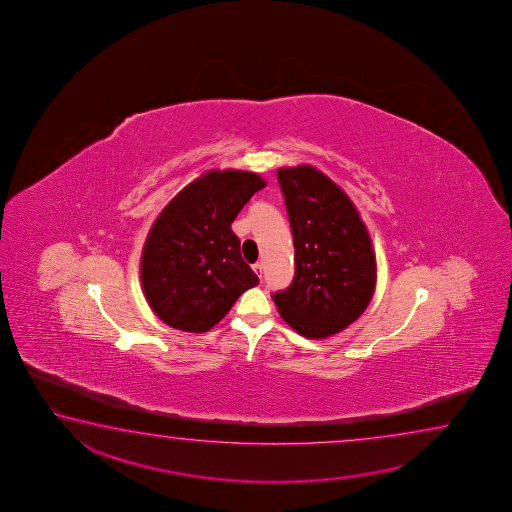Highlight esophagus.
I'll return each mask as SVG.
<instances>
[{
	"mask_svg": "<svg viewBox=\"0 0 512 512\" xmlns=\"http://www.w3.org/2000/svg\"><path fill=\"white\" fill-rule=\"evenodd\" d=\"M252 269H254V272H256V276H258V278H263V269H265V267H263V263H256Z\"/></svg>",
	"mask_w": 512,
	"mask_h": 512,
	"instance_id": "34e87169",
	"label": "esophagus"
}]
</instances>
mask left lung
Wrapping results in <instances>:
<instances>
[{"instance_id": "obj_1", "label": "left lung", "mask_w": 512, "mask_h": 512, "mask_svg": "<svg viewBox=\"0 0 512 512\" xmlns=\"http://www.w3.org/2000/svg\"><path fill=\"white\" fill-rule=\"evenodd\" d=\"M295 249L292 285L272 295L290 328L326 338L347 328L371 303L376 256L355 204L310 165L279 168Z\"/></svg>"}]
</instances>
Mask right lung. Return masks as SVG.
Listing matches in <instances>:
<instances>
[{"instance_id":"right-lung-1","label":"right lung","mask_w":512,"mask_h":512,"mask_svg":"<svg viewBox=\"0 0 512 512\" xmlns=\"http://www.w3.org/2000/svg\"><path fill=\"white\" fill-rule=\"evenodd\" d=\"M265 181L254 172L209 170L182 188L150 227L141 285L152 312L175 330L204 333L260 279L242 260L236 215Z\"/></svg>"}]
</instances>
